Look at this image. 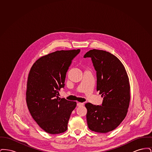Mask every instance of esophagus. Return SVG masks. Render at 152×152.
<instances>
[{"label": "esophagus", "mask_w": 152, "mask_h": 152, "mask_svg": "<svg viewBox=\"0 0 152 152\" xmlns=\"http://www.w3.org/2000/svg\"><path fill=\"white\" fill-rule=\"evenodd\" d=\"M83 105H84V103H81V102H77V107H81V106H83Z\"/></svg>", "instance_id": "obj_1"}]
</instances>
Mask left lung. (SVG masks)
I'll use <instances>...</instances> for the list:
<instances>
[{
  "label": "left lung",
  "mask_w": 152,
  "mask_h": 152,
  "mask_svg": "<svg viewBox=\"0 0 152 152\" xmlns=\"http://www.w3.org/2000/svg\"><path fill=\"white\" fill-rule=\"evenodd\" d=\"M84 58H91L97 76V91L103 97L101 105L86 104L88 128L105 133L115 129L126 116L130 102V84L121 61L107 51L92 50Z\"/></svg>",
  "instance_id": "1"
}]
</instances>
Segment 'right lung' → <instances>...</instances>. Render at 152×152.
<instances>
[{
	"label": "right lung",
	"instance_id": "obj_1",
	"mask_svg": "<svg viewBox=\"0 0 152 152\" xmlns=\"http://www.w3.org/2000/svg\"><path fill=\"white\" fill-rule=\"evenodd\" d=\"M80 50L57 51L43 56L32 66L26 91L29 112L38 125L52 134L67 130L75 101L60 99L58 91L64 87L66 72Z\"/></svg>",
	"mask_w": 152,
	"mask_h": 152
}]
</instances>
